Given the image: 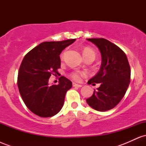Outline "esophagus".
Segmentation results:
<instances>
[{
  "mask_svg": "<svg viewBox=\"0 0 146 146\" xmlns=\"http://www.w3.org/2000/svg\"><path fill=\"white\" fill-rule=\"evenodd\" d=\"M73 87H77V88H81L82 86V85H80V84H76V83H73Z\"/></svg>",
  "mask_w": 146,
  "mask_h": 146,
  "instance_id": "34e87169",
  "label": "esophagus"
}]
</instances>
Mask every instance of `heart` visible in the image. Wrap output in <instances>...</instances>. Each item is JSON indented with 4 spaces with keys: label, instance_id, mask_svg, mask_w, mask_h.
<instances>
[{
    "label": "heart",
    "instance_id": "heart-1",
    "mask_svg": "<svg viewBox=\"0 0 146 146\" xmlns=\"http://www.w3.org/2000/svg\"><path fill=\"white\" fill-rule=\"evenodd\" d=\"M82 53L84 58H86V57H93L94 59L95 58V53L94 51L90 48H85L83 50ZM85 75H86V73H85V72L74 71L71 74V77L73 79V80H75V81H79V80H80V79H81V77Z\"/></svg>",
    "mask_w": 146,
    "mask_h": 146
}]
</instances>
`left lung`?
<instances>
[{"label": "left lung", "mask_w": 146, "mask_h": 146, "mask_svg": "<svg viewBox=\"0 0 146 146\" xmlns=\"http://www.w3.org/2000/svg\"><path fill=\"white\" fill-rule=\"evenodd\" d=\"M98 46L102 56L100 71L88 84L100 86L86 102L93 109L104 112L112 109L124 96L130 82V67L126 55L119 47L104 38H88Z\"/></svg>", "instance_id": "8db88e82"}]
</instances>
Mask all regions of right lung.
Wrapping results in <instances>:
<instances>
[{"mask_svg":"<svg viewBox=\"0 0 146 146\" xmlns=\"http://www.w3.org/2000/svg\"><path fill=\"white\" fill-rule=\"evenodd\" d=\"M75 40L42 42L27 53L22 61L18 89L27 107L38 116L53 117L62 108L66 92L72 87L71 81L61 76L58 85H49L48 79L58 74L60 53Z\"/></svg>","mask_w":146,"mask_h":146,"instance_id":"right-lung-1","label":"right lung"}]
</instances>
